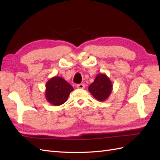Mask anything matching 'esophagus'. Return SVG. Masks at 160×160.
Wrapping results in <instances>:
<instances>
[{
	"instance_id": "esophagus-1",
	"label": "esophagus",
	"mask_w": 160,
	"mask_h": 160,
	"mask_svg": "<svg viewBox=\"0 0 160 160\" xmlns=\"http://www.w3.org/2000/svg\"><path fill=\"white\" fill-rule=\"evenodd\" d=\"M84 87H85V86H84V84H79L77 85L78 89H84Z\"/></svg>"
}]
</instances>
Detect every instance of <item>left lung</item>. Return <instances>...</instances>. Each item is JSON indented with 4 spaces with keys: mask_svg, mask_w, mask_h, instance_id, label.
Listing matches in <instances>:
<instances>
[{
    "mask_svg": "<svg viewBox=\"0 0 160 160\" xmlns=\"http://www.w3.org/2000/svg\"><path fill=\"white\" fill-rule=\"evenodd\" d=\"M89 91L97 100L103 102L110 96L113 91V84L106 74L101 73L89 86Z\"/></svg>",
    "mask_w": 160,
    "mask_h": 160,
    "instance_id": "1",
    "label": "left lung"
}]
</instances>
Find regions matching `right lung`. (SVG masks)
Segmentation results:
<instances>
[{
  "label": "right lung",
  "mask_w": 160,
  "mask_h": 160,
  "mask_svg": "<svg viewBox=\"0 0 160 160\" xmlns=\"http://www.w3.org/2000/svg\"><path fill=\"white\" fill-rule=\"evenodd\" d=\"M45 98L49 103L54 106H60L67 100L73 87L64 78L54 76L46 83Z\"/></svg>",
  "instance_id": "obj_1"
}]
</instances>
